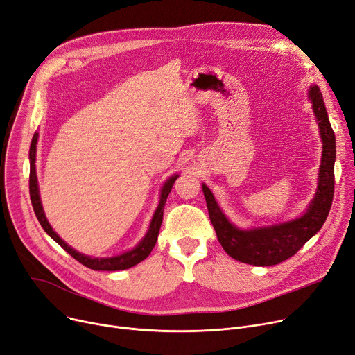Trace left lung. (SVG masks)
<instances>
[{
  "instance_id": "left-lung-1",
  "label": "left lung",
  "mask_w": 355,
  "mask_h": 355,
  "mask_svg": "<svg viewBox=\"0 0 355 355\" xmlns=\"http://www.w3.org/2000/svg\"><path fill=\"white\" fill-rule=\"evenodd\" d=\"M308 99L320 128L322 157L315 196L302 216L277 223V225L241 229L234 226L223 213L207 185H201L211 225L220 245L230 257L239 262L253 266H272L284 262L321 230L328 217L334 197V164L335 154H337L335 134L331 128L322 93L318 86H309Z\"/></svg>"
}]
</instances>
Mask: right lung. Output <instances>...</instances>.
Here are the masks:
<instances>
[{
  "mask_svg": "<svg viewBox=\"0 0 355 355\" xmlns=\"http://www.w3.org/2000/svg\"><path fill=\"white\" fill-rule=\"evenodd\" d=\"M37 141H39V132H35L33 135L31 139V145H30V198H31V204H33V209L35 213L37 220L40 221L42 227L44 229V232L55 241V243H59L71 257H74L80 262L83 266L93 269V270H125L132 268L135 265H138L139 262H142L144 259L148 257V254L151 253V250L154 249L155 243H157V239H158V233L161 229V223H162V216H164V207H165V202H166V197L168 194L171 193L173 185L175 182V180L178 178L180 174H174L170 178H168L159 193V202H158V207L153 216L151 223H149V229L146 232V234L142 237V240L139 243L130 250H126L121 254L116 256H110V257H95V256H87L83 254L78 250H74L73 248H70L66 241L53 230V227L50 226L49 220L46 218L43 206H42V198H40V190H39V181H37V173H35V151H37Z\"/></svg>",
  "mask_w": 355,
  "mask_h": 355,
  "instance_id": "obj_1",
  "label": "right lung"
}]
</instances>
